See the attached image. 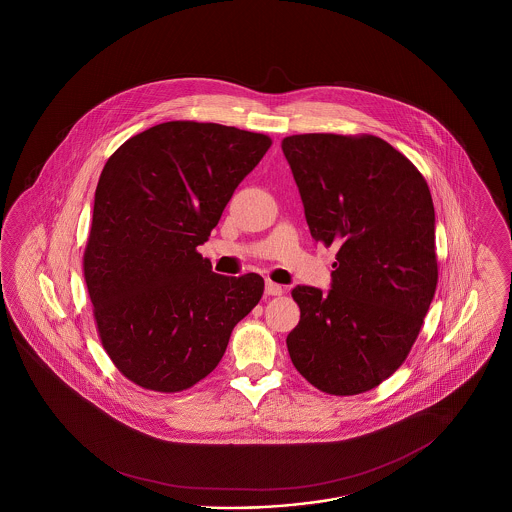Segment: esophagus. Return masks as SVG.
Wrapping results in <instances>:
<instances>
[{
    "label": "esophagus",
    "mask_w": 512,
    "mask_h": 512,
    "mask_svg": "<svg viewBox=\"0 0 512 512\" xmlns=\"http://www.w3.org/2000/svg\"><path fill=\"white\" fill-rule=\"evenodd\" d=\"M264 293L268 296H279L283 293L281 285L274 283V281H266V287H264Z\"/></svg>",
    "instance_id": "esophagus-1"
}]
</instances>
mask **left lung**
<instances>
[{"label": "left lung", "instance_id": "1", "mask_svg": "<svg viewBox=\"0 0 512 512\" xmlns=\"http://www.w3.org/2000/svg\"><path fill=\"white\" fill-rule=\"evenodd\" d=\"M315 242L336 246L328 295L298 285L287 336L313 387L355 396L396 372L437 287L435 212L419 169L373 135L306 133L281 140Z\"/></svg>", "mask_w": 512, "mask_h": 512}]
</instances>
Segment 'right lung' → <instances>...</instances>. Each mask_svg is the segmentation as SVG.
<instances>
[{
    "instance_id": "right-lung-1",
    "label": "right lung",
    "mask_w": 512,
    "mask_h": 512,
    "mask_svg": "<svg viewBox=\"0 0 512 512\" xmlns=\"http://www.w3.org/2000/svg\"><path fill=\"white\" fill-rule=\"evenodd\" d=\"M270 146L263 133L176 120L105 163L82 268L97 336L131 383L165 394L197 385L259 304V274H214L197 248Z\"/></svg>"
}]
</instances>
